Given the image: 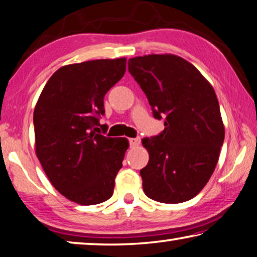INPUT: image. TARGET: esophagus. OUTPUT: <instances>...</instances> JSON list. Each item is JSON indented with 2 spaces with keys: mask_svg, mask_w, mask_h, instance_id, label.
<instances>
[{
  "mask_svg": "<svg viewBox=\"0 0 257 257\" xmlns=\"http://www.w3.org/2000/svg\"><path fill=\"white\" fill-rule=\"evenodd\" d=\"M128 144L130 147H136L140 144V139L139 138H131V139H128Z\"/></svg>",
  "mask_w": 257,
  "mask_h": 257,
  "instance_id": "obj_1",
  "label": "esophagus"
}]
</instances>
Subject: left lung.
<instances>
[{
    "mask_svg": "<svg viewBox=\"0 0 257 257\" xmlns=\"http://www.w3.org/2000/svg\"><path fill=\"white\" fill-rule=\"evenodd\" d=\"M128 72L165 126L142 139L149 153L140 170L145 194L162 203L191 200L210 179L224 142L215 90L194 65L175 55L130 58Z\"/></svg>",
    "mask_w": 257,
    "mask_h": 257,
    "instance_id": "8db88e82",
    "label": "left lung"
}]
</instances>
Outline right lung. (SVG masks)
Here are the masks:
<instances>
[{"label":"right lung","instance_id":"1","mask_svg":"<svg viewBox=\"0 0 257 257\" xmlns=\"http://www.w3.org/2000/svg\"><path fill=\"white\" fill-rule=\"evenodd\" d=\"M126 58L95 60L58 69L35 105V151L53 186L73 202L110 199L128 142L109 138L101 125L103 100L123 78Z\"/></svg>","mask_w":257,"mask_h":257}]
</instances>
